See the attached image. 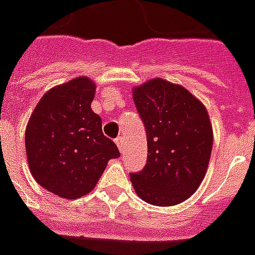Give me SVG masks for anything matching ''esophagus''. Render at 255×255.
Returning <instances> with one entry per match:
<instances>
[{
	"mask_svg": "<svg viewBox=\"0 0 255 255\" xmlns=\"http://www.w3.org/2000/svg\"><path fill=\"white\" fill-rule=\"evenodd\" d=\"M115 143H117L118 148H119V150L121 151L124 150V137H122V136H118V137L115 138Z\"/></svg>",
	"mask_w": 255,
	"mask_h": 255,
	"instance_id": "34e87169",
	"label": "esophagus"
}]
</instances>
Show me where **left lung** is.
<instances>
[{"label":"left lung","instance_id":"left-lung-1","mask_svg":"<svg viewBox=\"0 0 255 255\" xmlns=\"http://www.w3.org/2000/svg\"><path fill=\"white\" fill-rule=\"evenodd\" d=\"M147 133V164L130 173L137 196L158 207L183 203L203 182L212 150L205 107L179 84L152 79L133 90Z\"/></svg>","mask_w":255,"mask_h":255}]
</instances>
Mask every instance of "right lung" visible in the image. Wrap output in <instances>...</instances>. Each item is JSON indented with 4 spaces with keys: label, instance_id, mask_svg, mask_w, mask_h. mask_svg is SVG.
<instances>
[{
    "label": "right lung",
    "instance_id": "obj_1",
    "mask_svg": "<svg viewBox=\"0 0 255 255\" xmlns=\"http://www.w3.org/2000/svg\"><path fill=\"white\" fill-rule=\"evenodd\" d=\"M96 84L77 77L47 91L26 128V154L33 178L51 193L77 198L90 193L108 161L121 152L105 137L91 110Z\"/></svg>",
    "mask_w": 255,
    "mask_h": 255
}]
</instances>
